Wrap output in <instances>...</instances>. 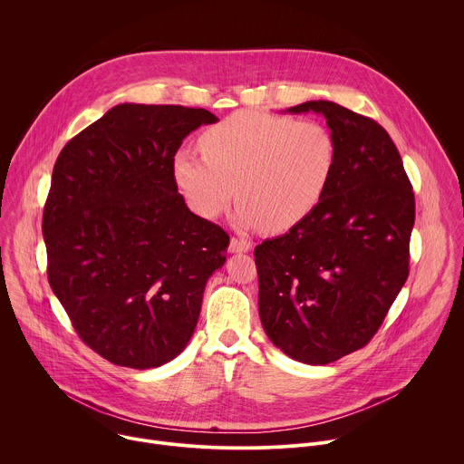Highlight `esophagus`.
<instances>
[{"label":"esophagus","mask_w":464,"mask_h":464,"mask_svg":"<svg viewBox=\"0 0 464 464\" xmlns=\"http://www.w3.org/2000/svg\"><path fill=\"white\" fill-rule=\"evenodd\" d=\"M251 249V244L242 238H231L229 242V251L231 253H247Z\"/></svg>","instance_id":"1"}]
</instances>
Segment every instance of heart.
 <instances>
[{"label":"heart","mask_w":464,"mask_h":464,"mask_svg":"<svg viewBox=\"0 0 464 464\" xmlns=\"http://www.w3.org/2000/svg\"><path fill=\"white\" fill-rule=\"evenodd\" d=\"M200 147L204 156L183 149L172 160L187 206L213 220L237 196V224L268 233L312 215L338 163L336 140L323 122L262 111L233 113L206 131Z\"/></svg>","instance_id":"b5f03b06"}]
</instances>
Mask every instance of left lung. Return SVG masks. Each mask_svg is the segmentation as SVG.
<instances>
[{
	"mask_svg": "<svg viewBox=\"0 0 464 464\" xmlns=\"http://www.w3.org/2000/svg\"><path fill=\"white\" fill-rule=\"evenodd\" d=\"M286 111L324 115L338 163L314 213L255 247L258 314L286 356L326 365L365 347L402 290L415 194L376 121L330 101Z\"/></svg>",
	"mask_w": 464,
	"mask_h": 464,
	"instance_id": "obj_1",
	"label": "left lung"
}]
</instances>
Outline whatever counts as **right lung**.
I'll list each match as a JSON object with an SVG mask.
<instances>
[{"mask_svg":"<svg viewBox=\"0 0 464 464\" xmlns=\"http://www.w3.org/2000/svg\"><path fill=\"white\" fill-rule=\"evenodd\" d=\"M204 108L124 102L65 145L42 233L49 285L81 340L108 362L152 369L188 343L229 235L190 213L172 174Z\"/></svg>","mask_w":464,"mask_h":464,"instance_id":"1","label":"right lung"}]
</instances>
